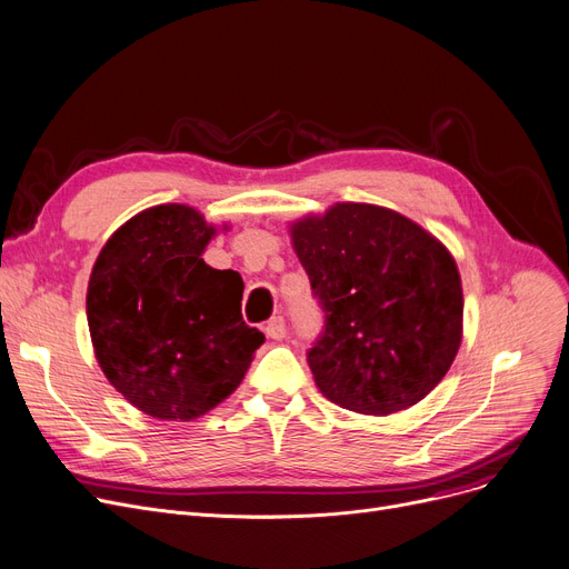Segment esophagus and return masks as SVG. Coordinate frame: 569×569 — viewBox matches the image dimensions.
Instances as JSON below:
<instances>
[{
  "mask_svg": "<svg viewBox=\"0 0 569 569\" xmlns=\"http://www.w3.org/2000/svg\"><path fill=\"white\" fill-rule=\"evenodd\" d=\"M263 331H266V336H268L270 340H282V338H284V333H287L284 319H282V317H273V319H270V321L266 323Z\"/></svg>",
  "mask_w": 569,
  "mask_h": 569,
  "instance_id": "esophagus-1",
  "label": "esophagus"
}]
</instances>
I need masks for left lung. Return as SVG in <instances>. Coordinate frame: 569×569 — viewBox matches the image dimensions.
Returning <instances> with one entry per match:
<instances>
[{
	"instance_id": "8db88e82",
	"label": "left lung",
	"mask_w": 569,
	"mask_h": 569,
	"mask_svg": "<svg viewBox=\"0 0 569 569\" xmlns=\"http://www.w3.org/2000/svg\"><path fill=\"white\" fill-rule=\"evenodd\" d=\"M289 236L327 315L308 351L317 389L372 417L423 400L463 338V287L451 252L405 214L351 201L291 222Z\"/></svg>"
}]
</instances>
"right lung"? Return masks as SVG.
I'll return each mask as SVG.
<instances>
[{
	"label": "right lung",
	"instance_id": "1",
	"mask_svg": "<svg viewBox=\"0 0 569 569\" xmlns=\"http://www.w3.org/2000/svg\"><path fill=\"white\" fill-rule=\"evenodd\" d=\"M214 233L192 206H152L106 240L88 282L106 380L161 421H192L229 398L263 342L242 321L240 276L201 259Z\"/></svg>",
	"mask_w": 569,
	"mask_h": 569
}]
</instances>
